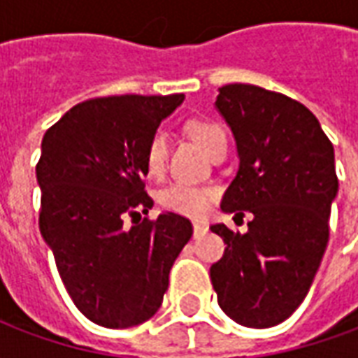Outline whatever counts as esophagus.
Here are the masks:
<instances>
[{
    "instance_id": "obj_1",
    "label": "esophagus",
    "mask_w": 358,
    "mask_h": 358,
    "mask_svg": "<svg viewBox=\"0 0 358 358\" xmlns=\"http://www.w3.org/2000/svg\"><path fill=\"white\" fill-rule=\"evenodd\" d=\"M207 232V224H203V222H194V236H201V234Z\"/></svg>"
}]
</instances>
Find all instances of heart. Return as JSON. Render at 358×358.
Returning a JSON list of instances; mask_svg holds the SVG:
<instances>
[{
  "label": "heart",
  "mask_w": 358,
  "mask_h": 358,
  "mask_svg": "<svg viewBox=\"0 0 358 358\" xmlns=\"http://www.w3.org/2000/svg\"><path fill=\"white\" fill-rule=\"evenodd\" d=\"M186 132L201 145L210 157L220 148H226V132L217 120L207 117H194L186 122ZM169 155V138L163 130H157L148 141L145 148V166L151 176H161L166 169ZM215 197V189L207 186H195L186 182H174L159 192L161 207L186 217H201L209 209L210 199Z\"/></svg>",
  "instance_id": "obj_1"
}]
</instances>
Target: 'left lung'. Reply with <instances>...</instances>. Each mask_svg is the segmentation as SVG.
Instances as JSON below:
<instances>
[{
	"label": "left lung",
	"instance_id": "obj_1",
	"mask_svg": "<svg viewBox=\"0 0 358 358\" xmlns=\"http://www.w3.org/2000/svg\"><path fill=\"white\" fill-rule=\"evenodd\" d=\"M217 109L232 128L240 169L220 207L253 215L248 232L210 230L226 243L210 266L220 308L249 328H270L295 313L330 238L338 194L334 145L318 118L292 97L253 84L218 88Z\"/></svg>",
	"mask_w": 358,
	"mask_h": 358
}]
</instances>
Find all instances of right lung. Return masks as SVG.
Returning <instances> with one entry per match:
<instances>
[{
    "instance_id": "right-lung-1",
    "label": "right lung",
    "mask_w": 358,
    "mask_h": 358,
    "mask_svg": "<svg viewBox=\"0 0 358 358\" xmlns=\"http://www.w3.org/2000/svg\"><path fill=\"white\" fill-rule=\"evenodd\" d=\"M184 94L109 95L74 105L42 140L40 232L76 308L105 328L155 315L194 228L178 213L148 215L145 148ZM126 216L133 217L126 229Z\"/></svg>"
}]
</instances>
